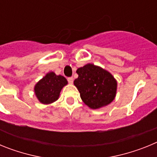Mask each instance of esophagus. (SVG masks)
<instances>
[{"label":"esophagus","instance_id":"esophagus-1","mask_svg":"<svg viewBox=\"0 0 157 157\" xmlns=\"http://www.w3.org/2000/svg\"><path fill=\"white\" fill-rule=\"evenodd\" d=\"M67 81H68V82L70 83V84H72V83H73V81H74V78L72 77H69L67 78Z\"/></svg>","mask_w":157,"mask_h":157}]
</instances>
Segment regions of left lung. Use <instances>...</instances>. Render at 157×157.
I'll list each match as a JSON object with an SVG mask.
<instances>
[{"mask_svg": "<svg viewBox=\"0 0 157 157\" xmlns=\"http://www.w3.org/2000/svg\"><path fill=\"white\" fill-rule=\"evenodd\" d=\"M76 72L78 77L75 79L74 84L83 102L90 109H100L114 100L117 82L109 71L88 63Z\"/></svg>", "mask_w": 157, "mask_h": 157, "instance_id": "8db88e82", "label": "left lung"}]
</instances>
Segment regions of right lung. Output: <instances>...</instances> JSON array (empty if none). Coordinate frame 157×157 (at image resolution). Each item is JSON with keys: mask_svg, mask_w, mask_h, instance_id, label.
<instances>
[{"mask_svg": "<svg viewBox=\"0 0 157 157\" xmlns=\"http://www.w3.org/2000/svg\"><path fill=\"white\" fill-rule=\"evenodd\" d=\"M67 84L63 76L49 72L34 87L37 99L42 104H50L58 99L62 88Z\"/></svg>", "mask_w": 157, "mask_h": 157, "instance_id": "right-lung-1", "label": "right lung"}]
</instances>
